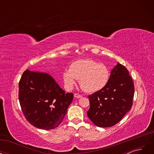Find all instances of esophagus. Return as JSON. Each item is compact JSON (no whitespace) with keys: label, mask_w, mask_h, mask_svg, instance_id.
<instances>
[{"label":"esophagus","mask_w":154,"mask_h":154,"mask_svg":"<svg viewBox=\"0 0 154 154\" xmlns=\"http://www.w3.org/2000/svg\"><path fill=\"white\" fill-rule=\"evenodd\" d=\"M74 97H76V98H80V97H82V96L79 94H74Z\"/></svg>","instance_id":"obj_1"}]
</instances>
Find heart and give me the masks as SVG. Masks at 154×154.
Instances as JSON below:
<instances>
[{
    "label": "heart",
    "mask_w": 154,
    "mask_h": 154,
    "mask_svg": "<svg viewBox=\"0 0 154 154\" xmlns=\"http://www.w3.org/2000/svg\"><path fill=\"white\" fill-rule=\"evenodd\" d=\"M110 76L109 70L105 65L92 60H78L63 72V80L67 89L71 90L76 80H80L83 89L92 93L104 88L109 83Z\"/></svg>",
    "instance_id": "heart-1"
}]
</instances>
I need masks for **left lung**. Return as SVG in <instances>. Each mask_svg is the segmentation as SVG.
<instances>
[{
    "label": "left lung",
    "instance_id": "obj_1",
    "mask_svg": "<svg viewBox=\"0 0 154 154\" xmlns=\"http://www.w3.org/2000/svg\"><path fill=\"white\" fill-rule=\"evenodd\" d=\"M134 94V82L128 70L118 63L110 72L107 85L88 96L87 116L97 127H112L131 109Z\"/></svg>",
    "mask_w": 154,
    "mask_h": 154
}]
</instances>
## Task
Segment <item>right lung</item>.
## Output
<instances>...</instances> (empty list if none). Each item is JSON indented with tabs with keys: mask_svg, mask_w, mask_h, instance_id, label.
I'll return each mask as SVG.
<instances>
[{
	"mask_svg": "<svg viewBox=\"0 0 154 154\" xmlns=\"http://www.w3.org/2000/svg\"><path fill=\"white\" fill-rule=\"evenodd\" d=\"M18 87L21 109L29 123L44 130L58 127L72 103V93H66L49 74L28 69Z\"/></svg>",
	"mask_w": 154,
	"mask_h": 154,
	"instance_id": "1",
	"label": "right lung"
}]
</instances>
